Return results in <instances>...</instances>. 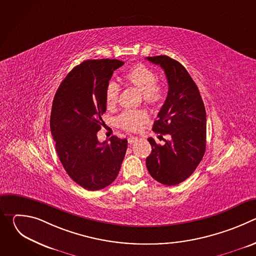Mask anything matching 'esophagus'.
I'll return each mask as SVG.
<instances>
[{"instance_id":"esophagus-1","label":"esophagus","mask_w":256,"mask_h":256,"mask_svg":"<svg viewBox=\"0 0 256 256\" xmlns=\"http://www.w3.org/2000/svg\"><path fill=\"white\" fill-rule=\"evenodd\" d=\"M128 144H134V142H136L138 140V138L136 136H130L128 138Z\"/></svg>"}]
</instances>
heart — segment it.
Masks as SVG:
<instances>
[{
    "mask_svg": "<svg viewBox=\"0 0 256 256\" xmlns=\"http://www.w3.org/2000/svg\"><path fill=\"white\" fill-rule=\"evenodd\" d=\"M126 80L136 87L142 94L144 101L150 104L159 103L164 94L162 87L157 82L155 72L147 66L138 64L134 66L124 76ZM120 85L116 81H109L105 89V102L107 106H114L118 99ZM148 120L146 112L140 110H126L118 118V124L128 130H136L142 122Z\"/></svg>",
    "mask_w": 256,
    "mask_h": 256,
    "instance_id": "b5f03b06",
    "label": "heart"
}]
</instances>
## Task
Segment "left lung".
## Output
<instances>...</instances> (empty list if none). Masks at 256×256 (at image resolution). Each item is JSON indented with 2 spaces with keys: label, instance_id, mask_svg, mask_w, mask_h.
I'll use <instances>...</instances> for the list:
<instances>
[{
  "label": "left lung",
  "instance_id": "1",
  "mask_svg": "<svg viewBox=\"0 0 256 256\" xmlns=\"http://www.w3.org/2000/svg\"><path fill=\"white\" fill-rule=\"evenodd\" d=\"M165 72L168 94L153 124L156 134H169L163 146L148 140L152 152L146 159L151 176L164 186H177L188 179L206 151V116L198 88L186 68L167 56H148Z\"/></svg>",
  "mask_w": 256,
  "mask_h": 256
}]
</instances>
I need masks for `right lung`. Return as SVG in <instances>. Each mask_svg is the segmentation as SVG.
<instances>
[{"label": "right lung", "instance_id": "1", "mask_svg": "<svg viewBox=\"0 0 256 256\" xmlns=\"http://www.w3.org/2000/svg\"><path fill=\"white\" fill-rule=\"evenodd\" d=\"M118 60H88L72 68L60 83L52 102L50 132L58 158L77 184L99 190L116 180L128 148V140L116 136L100 142L97 132L104 124L105 89Z\"/></svg>", "mask_w": 256, "mask_h": 256}]
</instances>
